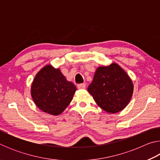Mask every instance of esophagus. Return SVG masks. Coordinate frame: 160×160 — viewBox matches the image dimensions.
Masks as SVG:
<instances>
[{
  "instance_id": "esophagus-1",
  "label": "esophagus",
  "mask_w": 160,
  "mask_h": 160,
  "mask_svg": "<svg viewBox=\"0 0 160 160\" xmlns=\"http://www.w3.org/2000/svg\"><path fill=\"white\" fill-rule=\"evenodd\" d=\"M78 89H80V90H83V89H85L86 85L85 84H80V85H78Z\"/></svg>"
}]
</instances>
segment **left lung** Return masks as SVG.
<instances>
[{"instance_id": "left-lung-1", "label": "left lung", "mask_w": 160, "mask_h": 160, "mask_svg": "<svg viewBox=\"0 0 160 160\" xmlns=\"http://www.w3.org/2000/svg\"><path fill=\"white\" fill-rule=\"evenodd\" d=\"M133 88L132 81L125 70L113 63L97 68L88 91L104 112L116 113L128 104Z\"/></svg>"}]
</instances>
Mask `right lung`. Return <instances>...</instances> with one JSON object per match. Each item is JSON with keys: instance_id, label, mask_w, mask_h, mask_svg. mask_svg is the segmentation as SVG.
<instances>
[{"instance_id": "add662e5", "label": "right lung", "mask_w": 160, "mask_h": 160, "mask_svg": "<svg viewBox=\"0 0 160 160\" xmlns=\"http://www.w3.org/2000/svg\"><path fill=\"white\" fill-rule=\"evenodd\" d=\"M76 90L60 69L47 65L35 75L31 85V96L40 110L58 116L68 106Z\"/></svg>"}]
</instances>
